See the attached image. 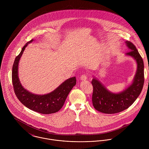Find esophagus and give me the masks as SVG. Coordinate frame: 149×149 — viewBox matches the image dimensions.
I'll list each match as a JSON object with an SVG mask.
<instances>
[{"label": "esophagus", "mask_w": 149, "mask_h": 149, "mask_svg": "<svg viewBox=\"0 0 149 149\" xmlns=\"http://www.w3.org/2000/svg\"><path fill=\"white\" fill-rule=\"evenodd\" d=\"M80 79H81V80H82V81H86V79H87V76H86V74H83V75L81 76Z\"/></svg>", "instance_id": "esophagus-1"}]
</instances>
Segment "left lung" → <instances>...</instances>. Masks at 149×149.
Wrapping results in <instances>:
<instances>
[{"mask_svg":"<svg viewBox=\"0 0 149 149\" xmlns=\"http://www.w3.org/2000/svg\"><path fill=\"white\" fill-rule=\"evenodd\" d=\"M129 52L126 56L132 57L136 63V70L131 83L119 92L109 91L95 76H93L92 104L98 111L104 113H116L131 106L140 95L144 84L143 61L136 47L126 41Z\"/></svg>","mask_w":149,"mask_h":149,"instance_id":"8db88e82","label":"left lung"}]
</instances>
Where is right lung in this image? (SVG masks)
Wrapping results in <instances>:
<instances>
[{"label":"right lung","instance_id":"add662e5","mask_svg":"<svg viewBox=\"0 0 149 149\" xmlns=\"http://www.w3.org/2000/svg\"><path fill=\"white\" fill-rule=\"evenodd\" d=\"M34 41L33 39L26 43L15 59L12 70V81L15 93L22 103L31 110L42 114L56 113L63 106L68 94L76 84V79L75 77H70L51 92L45 95L34 94L26 89L19 80L18 65L24 49L29 43Z\"/></svg>","mask_w":149,"mask_h":149}]
</instances>
